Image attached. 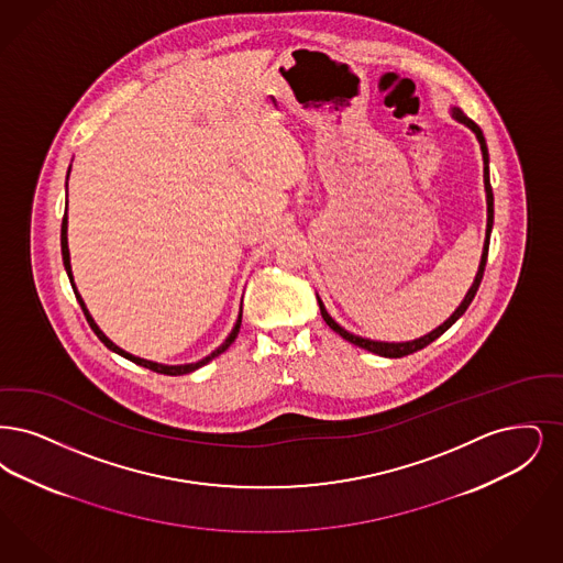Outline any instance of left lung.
<instances>
[{
  "mask_svg": "<svg viewBox=\"0 0 563 563\" xmlns=\"http://www.w3.org/2000/svg\"><path fill=\"white\" fill-rule=\"evenodd\" d=\"M450 111H452V118H454L456 122L465 123L466 128H468V130L477 136V141H479L482 155H484V187H486V203H488V224H486V240H484V250H482L479 269L475 273V279H473V284H471L468 292L465 294L463 302L456 307V311H454L450 318L445 319V321H443L441 325H438L435 330H431L429 334H424V336H420V339H415V341H406V343H385V341H372V339H364V336H357V334H353V332L344 330L343 325H341V323H336V321L332 319V316L325 311V307H323V302H321V298L318 296L321 318H323V321H325V323H328L336 334H341L344 341L357 344V346L366 349L369 353H376V355H383V357H404V355H410V353H415V351L424 349L427 344L433 343L435 339H440L441 334H443V332H445V330H448L456 319L463 318V313L468 309L471 300H473V298H475V294H477V288H479L482 277H484V269H486V261H488L489 233H492V224H494V194H492V185H489L488 145H486L484 132H482V128H479L477 123L473 122V120H468L459 107H452Z\"/></svg>",
  "mask_w": 563,
  "mask_h": 563,
  "instance_id": "8db88e82",
  "label": "left lung"
}]
</instances>
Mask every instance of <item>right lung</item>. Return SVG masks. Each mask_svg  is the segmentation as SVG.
<instances>
[{
	"label": "right lung",
	"instance_id": "1",
	"mask_svg": "<svg viewBox=\"0 0 563 563\" xmlns=\"http://www.w3.org/2000/svg\"><path fill=\"white\" fill-rule=\"evenodd\" d=\"M69 172H71V166H69ZM69 172H67V180H69ZM67 227H69V217H67V212H65V217H63V227H60V250H63V265H65V271H67V275H69V282H71V286H74V292L75 296H77V302H79V307H81L84 316H86V319H88L90 328L95 330V334H97L98 339H100V343H104V346H107V349H111L113 353L122 355V357L130 360V362H134V364H139V366L148 367V369H153V372H159V374H170V376H180V374H189V372H196L197 367L206 366L208 362H212L214 357H219L220 353H224V351L231 346V343L238 339V334H240V325H242V309H240V316H238V321H235V325H233L231 334L224 339V343L220 344L219 349H214L210 355H206L203 360L194 362V364L166 366V364H157V362L143 360V357H136V355H132V353L123 351L122 346H118V344L113 343L111 339H107V336H104V332L98 328L97 321H95V318L90 316V311H88V307H86L84 298L79 296L77 288H75L74 271H71V256H69V242H67Z\"/></svg>",
	"mask_w": 563,
	"mask_h": 563
}]
</instances>
